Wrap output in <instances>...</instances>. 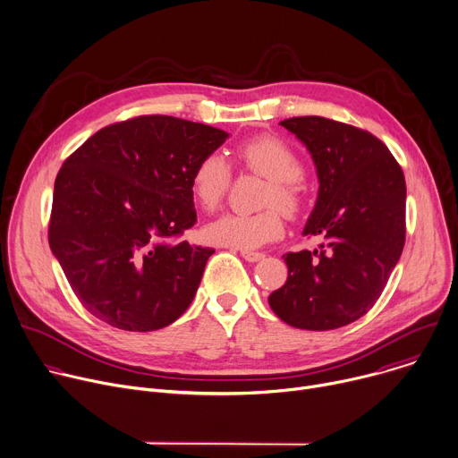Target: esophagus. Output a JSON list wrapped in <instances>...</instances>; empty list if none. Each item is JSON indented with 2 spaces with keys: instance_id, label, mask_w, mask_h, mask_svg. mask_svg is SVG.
Instances as JSON below:
<instances>
[{
  "instance_id": "34e87169",
  "label": "esophagus",
  "mask_w": 458,
  "mask_h": 458,
  "mask_svg": "<svg viewBox=\"0 0 458 458\" xmlns=\"http://www.w3.org/2000/svg\"><path fill=\"white\" fill-rule=\"evenodd\" d=\"M241 255L244 260H248V263H257V260L265 259V253L260 251H251V250H241Z\"/></svg>"
}]
</instances>
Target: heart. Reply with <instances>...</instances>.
<instances>
[{
    "mask_svg": "<svg viewBox=\"0 0 458 458\" xmlns=\"http://www.w3.org/2000/svg\"><path fill=\"white\" fill-rule=\"evenodd\" d=\"M241 163L268 179L263 205L268 207L257 214H225L205 228V237L221 246L251 250L279 239L284 232L280 207L286 214H295L302 205V161L297 152L277 138H257L242 145L237 152ZM232 179L226 159L210 152L201 157L191 172V195L195 203L205 210H216L228 191ZM276 207L274 208L273 205Z\"/></svg>",
    "mask_w": 458,
    "mask_h": 458,
    "instance_id": "heart-1",
    "label": "heart"
}]
</instances>
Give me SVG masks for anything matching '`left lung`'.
<instances>
[{
  "label": "left lung",
  "mask_w": 458,
  "mask_h": 458,
  "mask_svg": "<svg viewBox=\"0 0 458 458\" xmlns=\"http://www.w3.org/2000/svg\"><path fill=\"white\" fill-rule=\"evenodd\" d=\"M281 124L313 159L318 191L302 235H320L324 242L313 253L283 255L288 279L268 302L295 328L335 330L375 304L399 263L406 239L404 174L366 130L318 115Z\"/></svg>",
  "instance_id": "8db88e82"
}]
</instances>
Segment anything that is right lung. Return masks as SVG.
<instances>
[{"instance_id":"1","label":"right lung","mask_w":458,"mask_h":458,"mask_svg":"<svg viewBox=\"0 0 458 458\" xmlns=\"http://www.w3.org/2000/svg\"><path fill=\"white\" fill-rule=\"evenodd\" d=\"M225 130L172 115L101 128L63 163L48 244L81 304L126 332L177 320L212 248L170 242L195 225L191 172Z\"/></svg>"}]
</instances>
